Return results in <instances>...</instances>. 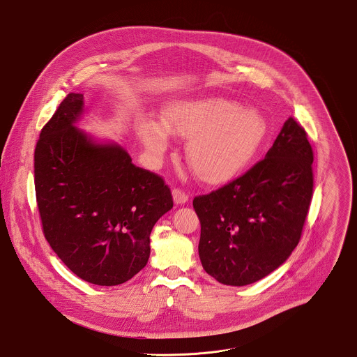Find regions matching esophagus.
<instances>
[{"mask_svg":"<svg viewBox=\"0 0 357 357\" xmlns=\"http://www.w3.org/2000/svg\"><path fill=\"white\" fill-rule=\"evenodd\" d=\"M172 198L175 204H186L189 201L188 192L181 190V189H174L172 190Z\"/></svg>","mask_w":357,"mask_h":357,"instance_id":"34e87169","label":"esophagus"}]
</instances>
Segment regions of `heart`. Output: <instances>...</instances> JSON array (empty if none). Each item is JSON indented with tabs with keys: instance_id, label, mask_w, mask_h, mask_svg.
<instances>
[{
	"instance_id": "1",
	"label": "heart",
	"mask_w": 357,
	"mask_h": 357,
	"mask_svg": "<svg viewBox=\"0 0 357 357\" xmlns=\"http://www.w3.org/2000/svg\"><path fill=\"white\" fill-rule=\"evenodd\" d=\"M169 133L190 138L186 158L201 181L222 183L254 162L268 125L258 111L221 98H202L172 102L163 111L162 122L145 118L139 123L141 139L153 158L165 153Z\"/></svg>"
}]
</instances>
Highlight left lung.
Returning a JSON list of instances; mask_svg holds the SVG:
<instances>
[{
    "instance_id": "left-lung-1",
    "label": "left lung",
    "mask_w": 357,
    "mask_h": 357,
    "mask_svg": "<svg viewBox=\"0 0 357 357\" xmlns=\"http://www.w3.org/2000/svg\"><path fill=\"white\" fill-rule=\"evenodd\" d=\"M314 153L288 118L265 159L215 192L197 195L202 268L242 287L271 275L298 246L312 198Z\"/></svg>"
}]
</instances>
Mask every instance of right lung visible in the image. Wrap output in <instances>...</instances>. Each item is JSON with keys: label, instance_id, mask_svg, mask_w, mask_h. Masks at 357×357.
I'll return each instance as SVG.
<instances>
[{"label": "right lung", "instance_id": "obj_1", "mask_svg": "<svg viewBox=\"0 0 357 357\" xmlns=\"http://www.w3.org/2000/svg\"><path fill=\"white\" fill-rule=\"evenodd\" d=\"M82 99L69 93L40 132L36 202L58 258L82 280L111 287L146 265L152 228L174 202L163 178L133 165L121 145L76 129Z\"/></svg>", "mask_w": 357, "mask_h": 357}]
</instances>
